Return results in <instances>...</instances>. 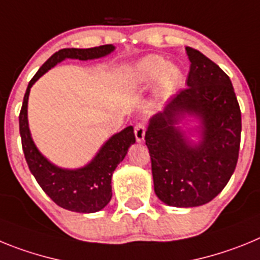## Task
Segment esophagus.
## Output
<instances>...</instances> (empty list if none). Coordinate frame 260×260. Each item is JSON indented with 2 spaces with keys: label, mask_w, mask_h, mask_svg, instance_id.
<instances>
[{
  "label": "esophagus",
  "mask_w": 260,
  "mask_h": 260,
  "mask_svg": "<svg viewBox=\"0 0 260 260\" xmlns=\"http://www.w3.org/2000/svg\"><path fill=\"white\" fill-rule=\"evenodd\" d=\"M134 134H135V138H137L138 142H143L144 135H146V125H144L143 122L137 123L134 127Z\"/></svg>",
  "instance_id": "obj_1"
}]
</instances>
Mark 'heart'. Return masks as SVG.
<instances>
[{
    "label": "heart",
    "instance_id": "b5f03b06",
    "mask_svg": "<svg viewBox=\"0 0 260 260\" xmlns=\"http://www.w3.org/2000/svg\"><path fill=\"white\" fill-rule=\"evenodd\" d=\"M156 80V98L160 102H164L180 89L183 73L181 68L172 65L164 57L156 54L143 57L128 70V86L134 89L147 88Z\"/></svg>",
    "mask_w": 260,
    "mask_h": 260
}]
</instances>
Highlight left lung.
Returning a JSON list of instances; mask_svg holds the SVG:
<instances>
[{
	"label": "left lung",
	"mask_w": 260,
	"mask_h": 260,
	"mask_svg": "<svg viewBox=\"0 0 260 260\" xmlns=\"http://www.w3.org/2000/svg\"><path fill=\"white\" fill-rule=\"evenodd\" d=\"M187 87L150 119L146 144L155 194L172 207L212 201L231 180L238 160L241 110L229 77L199 50L186 47ZM185 115L200 119L201 141L191 144L178 126Z\"/></svg>",
	"instance_id": "8db88e82"
}]
</instances>
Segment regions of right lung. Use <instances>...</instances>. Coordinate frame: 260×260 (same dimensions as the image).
I'll return each mask as SVG.
<instances>
[{"mask_svg": "<svg viewBox=\"0 0 260 260\" xmlns=\"http://www.w3.org/2000/svg\"><path fill=\"white\" fill-rule=\"evenodd\" d=\"M114 50L112 44L100 47L78 49L65 48L56 52L38 70L29 80L28 87L23 99L19 113V132L22 138V148L29 171L34 174L41 189L57 206L69 211L82 213L98 212L109 203L112 198V176L117 165L122 161L127 153L128 147L135 143L133 126H127L122 132L110 137L92 161L78 169L58 168L41 155L31 138L27 119L29 89L36 80L44 75L48 70L66 58L95 59L108 56Z\"/></svg>", "mask_w": 260, "mask_h": 260, "instance_id": "obj_1", "label": "right lung"}]
</instances>
